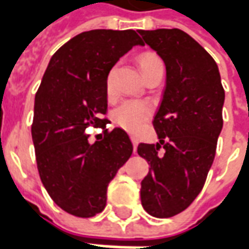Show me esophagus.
Segmentation results:
<instances>
[{"mask_svg":"<svg viewBox=\"0 0 249 249\" xmlns=\"http://www.w3.org/2000/svg\"><path fill=\"white\" fill-rule=\"evenodd\" d=\"M132 144H133V151L136 152V149H137V145H139V141H137V139L132 137Z\"/></svg>","mask_w":249,"mask_h":249,"instance_id":"1","label":"esophagus"}]
</instances>
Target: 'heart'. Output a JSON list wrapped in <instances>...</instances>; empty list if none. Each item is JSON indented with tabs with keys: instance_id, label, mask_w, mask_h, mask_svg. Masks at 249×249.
<instances>
[{
	"instance_id": "obj_1",
	"label": "heart",
	"mask_w": 249,
	"mask_h": 249,
	"mask_svg": "<svg viewBox=\"0 0 249 249\" xmlns=\"http://www.w3.org/2000/svg\"><path fill=\"white\" fill-rule=\"evenodd\" d=\"M156 64H162L161 60L153 54V53H144L139 60V66H140L141 73L148 71L151 66ZM105 88H107V94L109 97L113 96L114 85H113V69L109 71L107 74V81H105ZM152 116L151 104L141 100H128L120 104L117 108L112 112V119L116 124L121 126L129 133H137L140 132L145 123Z\"/></svg>"
}]
</instances>
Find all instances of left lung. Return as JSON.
<instances>
[{"label":"left lung","instance_id":"8db88e82","mask_svg":"<svg viewBox=\"0 0 249 249\" xmlns=\"http://www.w3.org/2000/svg\"><path fill=\"white\" fill-rule=\"evenodd\" d=\"M165 64V88L153 126L159 142L140 144L151 165L141 181V204L155 217L187 209L205 183L223 129L225 93L219 68L203 46L180 29L139 30ZM164 151L160 152V148Z\"/></svg>","mask_w":249,"mask_h":249}]
</instances>
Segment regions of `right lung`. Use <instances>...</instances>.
<instances>
[{"label": "right lung", "mask_w": 249, "mask_h": 249, "mask_svg": "<svg viewBox=\"0 0 249 249\" xmlns=\"http://www.w3.org/2000/svg\"><path fill=\"white\" fill-rule=\"evenodd\" d=\"M136 45L135 30L94 29L73 37L52 56L36 93L32 139L41 181L68 213L92 217L107 205L108 184L133 145L121 128L94 144L85 129H105L107 74Z\"/></svg>", "instance_id": "obj_1"}]
</instances>
